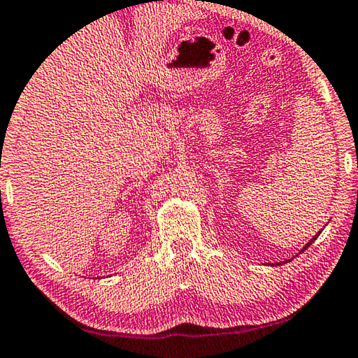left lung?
I'll use <instances>...</instances> for the list:
<instances>
[{
	"mask_svg": "<svg viewBox=\"0 0 358 358\" xmlns=\"http://www.w3.org/2000/svg\"><path fill=\"white\" fill-rule=\"evenodd\" d=\"M319 234H320V231H319L317 234H315V236H313V239H311V241H309V243H308L306 245H304V248H303V249H301L300 252H303V250H306V248H309V245H311V244H313V243L315 241V239H317V236H319ZM289 262H290V260H289Z\"/></svg>",
	"mask_w": 358,
	"mask_h": 358,
	"instance_id": "obj_1",
	"label": "left lung"
}]
</instances>
